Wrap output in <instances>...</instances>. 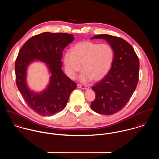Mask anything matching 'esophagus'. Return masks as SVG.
<instances>
[{
    "instance_id": "34e87169",
    "label": "esophagus",
    "mask_w": 159,
    "mask_h": 159,
    "mask_svg": "<svg viewBox=\"0 0 159 159\" xmlns=\"http://www.w3.org/2000/svg\"><path fill=\"white\" fill-rule=\"evenodd\" d=\"M77 86H78V88H81V89H89V87L87 86H85V85L78 84Z\"/></svg>"
}]
</instances>
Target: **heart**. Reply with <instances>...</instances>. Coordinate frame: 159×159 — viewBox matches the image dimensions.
Wrapping results in <instances>:
<instances>
[{
  "instance_id": "b5f03b06",
  "label": "heart",
  "mask_w": 159,
  "mask_h": 159,
  "mask_svg": "<svg viewBox=\"0 0 159 159\" xmlns=\"http://www.w3.org/2000/svg\"><path fill=\"white\" fill-rule=\"evenodd\" d=\"M113 59V49L110 45L84 41L74 46L72 52L67 51L63 62L70 78L75 79L81 69L80 80L87 83L92 80L97 81L103 79L109 72Z\"/></svg>"
}]
</instances>
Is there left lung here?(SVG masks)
I'll use <instances>...</instances> for the list:
<instances>
[{
    "label": "left lung",
    "mask_w": 159,
    "mask_h": 159,
    "mask_svg": "<svg viewBox=\"0 0 159 159\" xmlns=\"http://www.w3.org/2000/svg\"><path fill=\"white\" fill-rule=\"evenodd\" d=\"M105 40L113 49L114 59L108 74L92 86L95 98L92 110L111 115L122 109L136 89L139 76V59L134 48L125 40L107 34L91 38Z\"/></svg>",
    "instance_id": "left-lung-1"
}]
</instances>
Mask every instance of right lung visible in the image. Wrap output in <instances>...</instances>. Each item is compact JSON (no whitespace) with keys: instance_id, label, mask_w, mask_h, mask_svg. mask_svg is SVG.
Listing matches in <instances>:
<instances>
[{"instance_id":"right-lung-1","label":"right lung","mask_w":159,"mask_h":159,"mask_svg":"<svg viewBox=\"0 0 159 159\" xmlns=\"http://www.w3.org/2000/svg\"><path fill=\"white\" fill-rule=\"evenodd\" d=\"M74 40L67 33L43 32L29 39L21 48L15 62L16 85L22 96L34 111L51 116L63 110L76 84L63 72L62 51ZM46 64L50 74L48 85L38 93L32 91L26 83V70L32 62Z\"/></svg>"}]
</instances>
